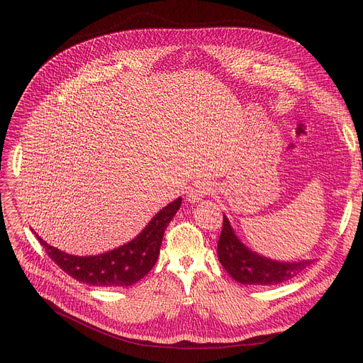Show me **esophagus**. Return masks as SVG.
I'll use <instances>...</instances> for the list:
<instances>
[{"instance_id":"esophagus-1","label":"esophagus","mask_w":363,"mask_h":363,"mask_svg":"<svg viewBox=\"0 0 363 363\" xmlns=\"http://www.w3.org/2000/svg\"><path fill=\"white\" fill-rule=\"evenodd\" d=\"M211 191H212V185L208 182L201 181V182H197L191 188H189V191L186 193V199H188V201L196 203V201H200L201 199H204L206 196L211 194Z\"/></svg>"}]
</instances>
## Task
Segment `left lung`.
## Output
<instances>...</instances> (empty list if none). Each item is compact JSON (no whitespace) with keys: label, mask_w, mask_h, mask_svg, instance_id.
Returning <instances> with one entry per match:
<instances>
[{"label":"left lung","mask_w":363,"mask_h":363,"mask_svg":"<svg viewBox=\"0 0 363 363\" xmlns=\"http://www.w3.org/2000/svg\"><path fill=\"white\" fill-rule=\"evenodd\" d=\"M218 257L225 271L237 282L249 285H274L285 282L297 277L312 263V260L281 263L250 252L237 238L225 215L222 233L218 241Z\"/></svg>","instance_id":"8db88e82"}]
</instances>
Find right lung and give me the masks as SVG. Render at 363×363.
I'll use <instances>...</instances> for the list:
<instances>
[{
  "label": "right lung",
  "mask_w": 363,
  "mask_h": 363,
  "mask_svg": "<svg viewBox=\"0 0 363 363\" xmlns=\"http://www.w3.org/2000/svg\"><path fill=\"white\" fill-rule=\"evenodd\" d=\"M181 201L182 199H177L162 208L135 240L99 256H72L36 237L50 259L76 281L94 287H129L144 278L157 262L164 230L179 211Z\"/></svg>",
  "instance_id": "right-lung-1"
}]
</instances>
